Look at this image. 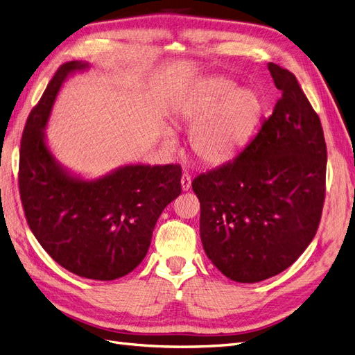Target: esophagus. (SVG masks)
Masks as SVG:
<instances>
[{"instance_id": "1", "label": "esophagus", "mask_w": 355, "mask_h": 355, "mask_svg": "<svg viewBox=\"0 0 355 355\" xmlns=\"http://www.w3.org/2000/svg\"><path fill=\"white\" fill-rule=\"evenodd\" d=\"M180 185H182V189H184V191H188L191 188V175L189 173L182 175Z\"/></svg>"}]
</instances>
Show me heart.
<instances>
[{
	"instance_id": "1",
	"label": "heart",
	"mask_w": 355,
	"mask_h": 355,
	"mask_svg": "<svg viewBox=\"0 0 355 355\" xmlns=\"http://www.w3.org/2000/svg\"><path fill=\"white\" fill-rule=\"evenodd\" d=\"M179 115L191 125L189 146L206 164H223L250 141L263 115V101L227 78L201 81L182 102Z\"/></svg>"
}]
</instances>
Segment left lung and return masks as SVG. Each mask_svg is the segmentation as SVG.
<instances>
[{
  "instance_id": "1",
  "label": "left lung",
  "mask_w": 355,
  "mask_h": 355,
  "mask_svg": "<svg viewBox=\"0 0 355 355\" xmlns=\"http://www.w3.org/2000/svg\"><path fill=\"white\" fill-rule=\"evenodd\" d=\"M282 92L243 151L192 180L201 243L239 283L283 272L315 237L326 197L327 146L318 114L295 75L270 63Z\"/></svg>"
}]
</instances>
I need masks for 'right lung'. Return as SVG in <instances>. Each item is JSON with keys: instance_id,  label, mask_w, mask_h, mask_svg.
Returning <instances> with one entry per match:
<instances>
[{"instance_id": "obj_1", "label": "right lung", "mask_w": 355, "mask_h": 355, "mask_svg": "<svg viewBox=\"0 0 355 355\" xmlns=\"http://www.w3.org/2000/svg\"><path fill=\"white\" fill-rule=\"evenodd\" d=\"M85 67L60 65L32 108L20 142L19 192L29 228L53 261L80 277L111 282L142 262L161 211L180 194L182 168L125 166L84 182L55 163L42 128L62 83Z\"/></svg>"}]
</instances>
